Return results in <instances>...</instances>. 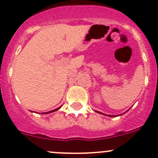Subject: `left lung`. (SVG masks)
Segmentation results:
<instances>
[{
	"mask_svg": "<svg viewBox=\"0 0 158 158\" xmlns=\"http://www.w3.org/2000/svg\"><path fill=\"white\" fill-rule=\"evenodd\" d=\"M96 111V112H98V113H100V114H103V113L99 112V111ZM106 115H107V114H106ZM107 116H109V117H116V115H111V114H109V115H107Z\"/></svg>",
	"mask_w": 158,
	"mask_h": 158,
	"instance_id": "obj_1",
	"label": "left lung"
}]
</instances>
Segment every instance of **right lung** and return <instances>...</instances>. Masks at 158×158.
<instances>
[{"instance_id": "add662e5", "label": "right lung", "mask_w": 158, "mask_h": 158, "mask_svg": "<svg viewBox=\"0 0 158 158\" xmlns=\"http://www.w3.org/2000/svg\"><path fill=\"white\" fill-rule=\"evenodd\" d=\"M60 108H61V106H60V107H59V108H57V109H54V110H52V111H48V112H44V113H42V114H49V113L53 112V111H57V110L60 109Z\"/></svg>"}]
</instances>
